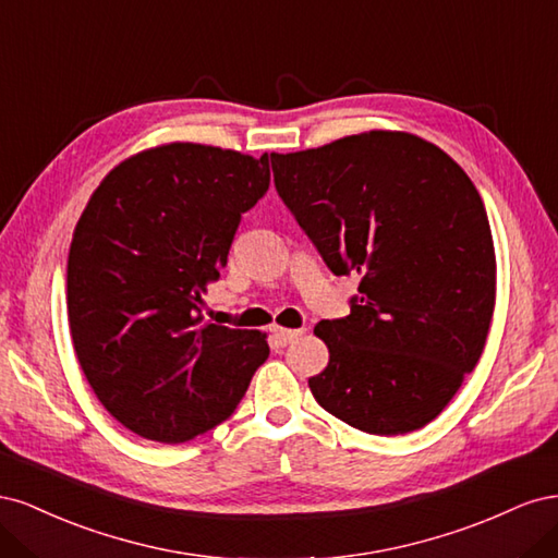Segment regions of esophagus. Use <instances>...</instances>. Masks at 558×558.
<instances>
[{
  "label": "esophagus",
  "instance_id": "1",
  "mask_svg": "<svg viewBox=\"0 0 558 558\" xmlns=\"http://www.w3.org/2000/svg\"><path fill=\"white\" fill-rule=\"evenodd\" d=\"M275 332V337H277V342L281 344V347H286V344H293L298 337L305 332V330H293V328H275L272 330Z\"/></svg>",
  "mask_w": 558,
  "mask_h": 558
}]
</instances>
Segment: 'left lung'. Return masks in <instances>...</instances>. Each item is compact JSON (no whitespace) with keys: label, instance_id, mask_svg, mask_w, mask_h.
<instances>
[{"label":"left lung","instance_id":"1","mask_svg":"<svg viewBox=\"0 0 558 558\" xmlns=\"http://www.w3.org/2000/svg\"><path fill=\"white\" fill-rule=\"evenodd\" d=\"M277 193L332 275H361L344 318L314 332L330 361L316 402L369 435L440 414L475 369L496 302V253L475 183L408 132L269 154Z\"/></svg>","mask_w":558,"mask_h":558}]
</instances>
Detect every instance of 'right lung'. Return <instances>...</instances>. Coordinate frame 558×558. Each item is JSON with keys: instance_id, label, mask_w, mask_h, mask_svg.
<instances>
[{"instance_id": "add662e5", "label": "right lung", "mask_w": 558, "mask_h": 558, "mask_svg": "<svg viewBox=\"0 0 558 558\" xmlns=\"http://www.w3.org/2000/svg\"><path fill=\"white\" fill-rule=\"evenodd\" d=\"M267 189V156L167 144L113 167L78 218L66 260L76 359L107 412L146 440L223 424L269 356L263 332L202 316Z\"/></svg>"}]
</instances>
